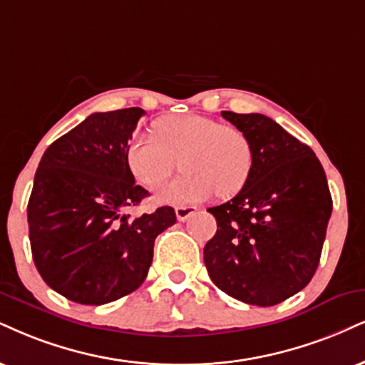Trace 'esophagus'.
Segmentation results:
<instances>
[{
  "label": "esophagus",
  "mask_w": 365,
  "mask_h": 365,
  "mask_svg": "<svg viewBox=\"0 0 365 365\" xmlns=\"http://www.w3.org/2000/svg\"><path fill=\"white\" fill-rule=\"evenodd\" d=\"M195 206H178L175 208V217H178L179 222H186L187 218H191L192 215H196Z\"/></svg>",
  "instance_id": "1"
}]
</instances>
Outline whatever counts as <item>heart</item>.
<instances>
[{
	"mask_svg": "<svg viewBox=\"0 0 365 365\" xmlns=\"http://www.w3.org/2000/svg\"><path fill=\"white\" fill-rule=\"evenodd\" d=\"M154 135L130 140V173L148 190H157L174 169L184 173L159 192L165 203H201L211 196L230 197L249 182L254 143L244 130L201 115H170L154 123Z\"/></svg>",
	"mask_w": 365,
	"mask_h": 365,
	"instance_id": "obj_1",
	"label": "heart"
}]
</instances>
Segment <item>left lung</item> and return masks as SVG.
Here are the masks:
<instances>
[{"mask_svg": "<svg viewBox=\"0 0 365 365\" xmlns=\"http://www.w3.org/2000/svg\"><path fill=\"white\" fill-rule=\"evenodd\" d=\"M254 143V169L233 200L208 211L217 233L205 265L223 292L274 307L312 281L320 264L331 196L320 160L307 143L260 113L222 111Z\"/></svg>", "mask_w": 365, "mask_h": 365, "instance_id": "1", "label": "left lung"}]
</instances>
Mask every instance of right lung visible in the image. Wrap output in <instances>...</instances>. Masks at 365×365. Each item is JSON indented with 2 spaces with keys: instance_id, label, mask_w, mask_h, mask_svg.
<instances>
[{
  "instance_id": "right-lung-1",
  "label": "right lung",
  "mask_w": 365,
  "mask_h": 365,
  "mask_svg": "<svg viewBox=\"0 0 365 365\" xmlns=\"http://www.w3.org/2000/svg\"><path fill=\"white\" fill-rule=\"evenodd\" d=\"M142 115V108L89 115L48 145L35 173L26 208L35 267L74 303L98 307L137 289L157 235L175 223L170 206L125 215L148 196L127 164Z\"/></svg>"
}]
</instances>
